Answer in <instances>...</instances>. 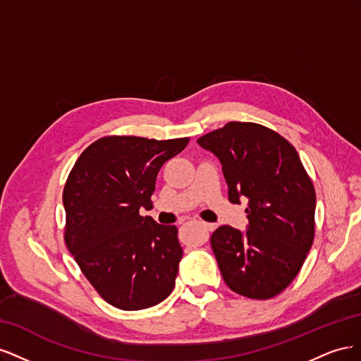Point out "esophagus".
Instances as JSON below:
<instances>
[{"instance_id": "obj_1", "label": "esophagus", "mask_w": 361, "mask_h": 361, "mask_svg": "<svg viewBox=\"0 0 361 361\" xmlns=\"http://www.w3.org/2000/svg\"><path fill=\"white\" fill-rule=\"evenodd\" d=\"M200 224H202V227L204 228L206 232H212L214 228H215V224H212V223H204V221H203V223H200Z\"/></svg>"}]
</instances>
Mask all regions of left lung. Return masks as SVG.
<instances>
[{
    "mask_svg": "<svg viewBox=\"0 0 361 361\" xmlns=\"http://www.w3.org/2000/svg\"><path fill=\"white\" fill-rule=\"evenodd\" d=\"M197 143L221 161L228 200L248 199V231L220 226L211 247L226 285L251 300L285 290L314 239L316 192L298 152L276 130L228 122Z\"/></svg>",
    "mask_w": 361,
    "mask_h": 361,
    "instance_id": "8db88e82",
    "label": "left lung"
}]
</instances>
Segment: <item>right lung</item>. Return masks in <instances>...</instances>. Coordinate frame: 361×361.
Wrapping results in <instances>:
<instances>
[{
    "mask_svg": "<svg viewBox=\"0 0 361 361\" xmlns=\"http://www.w3.org/2000/svg\"><path fill=\"white\" fill-rule=\"evenodd\" d=\"M190 138L106 135L87 147L63 190L64 243L85 279L120 310H141L174 288L182 248L176 226L141 216L164 162Z\"/></svg>",
    "mask_w": 361,
    "mask_h": 361,
    "instance_id": "1",
    "label": "right lung"
}]
</instances>
